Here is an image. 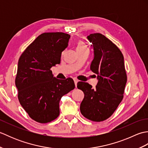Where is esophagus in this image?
Segmentation results:
<instances>
[{
	"label": "esophagus",
	"mask_w": 148,
	"mask_h": 148,
	"mask_svg": "<svg viewBox=\"0 0 148 148\" xmlns=\"http://www.w3.org/2000/svg\"><path fill=\"white\" fill-rule=\"evenodd\" d=\"M74 83H75V86H76V87L77 86V83H78V81H78L77 79H74Z\"/></svg>",
	"instance_id": "1"
}]
</instances>
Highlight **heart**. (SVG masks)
Segmentation results:
<instances>
[{
	"instance_id": "obj_1",
	"label": "heart",
	"mask_w": 148,
	"mask_h": 148,
	"mask_svg": "<svg viewBox=\"0 0 148 148\" xmlns=\"http://www.w3.org/2000/svg\"><path fill=\"white\" fill-rule=\"evenodd\" d=\"M84 48H87L85 45L83 43L82 41H79L77 43V49H84Z\"/></svg>"
}]
</instances>
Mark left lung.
Wrapping results in <instances>:
<instances>
[{"instance_id": "1", "label": "left lung", "mask_w": 148, "mask_h": 148, "mask_svg": "<svg viewBox=\"0 0 148 148\" xmlns=\"http://www.w3.org/2000/svg\"><path fill=\"white\" fill-rule=\"evenodd\" d=\"M87 38L94 49L90 69L99 81L95 88L88 83H77L84 94L80 111L86 118L99 122L109 118L121 102L127 76L123 55L116 45L99 33Z\"/></svg>"}]
</instances>
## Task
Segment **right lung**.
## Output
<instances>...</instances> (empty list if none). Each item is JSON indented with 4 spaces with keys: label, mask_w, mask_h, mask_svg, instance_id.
I'll return each mask as SVG.
<instances>
[{
    "label": "right lung",
    "mask_w": 148,
    "mask_h": 148,
    "mask_svg": "<svg viewBox=\"0 0 148 148\" xmlns=\"http://www.w3.org/2000/svg\"><path fill=\"white\" fill-rule=\"evenodd\" d=\"M70 37L63 32L43 33L19 58L15 79L19 102L30 117L40 123L58 117L60 100L75 88L72 78L56 79L50 69L60 63Z\"/></svg>",
    "instance_id": "obj_1"
}]
</instances>
